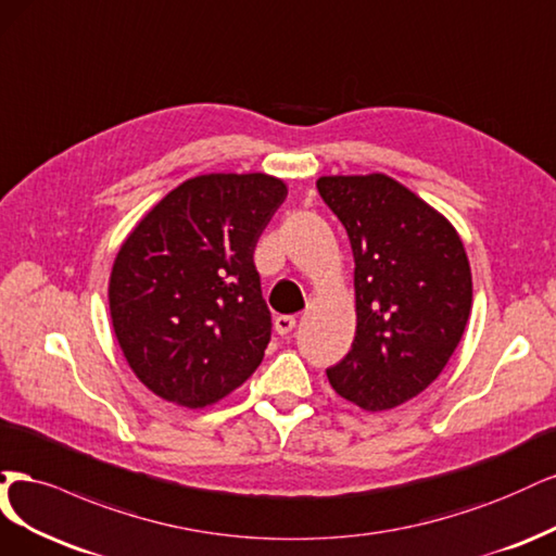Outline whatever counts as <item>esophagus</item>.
Listing matches in <instances>:
<instances>
[{
  "mask_svg": "<svg viewBox=\"0 0 556 556\" xmlns=\"http://www.w3.org/2000/svg\"><path fill=\"white\" fill-rule=\"evenodd\" d=\"M293 328H295V316H277V318H275V330H277L281 337L289 334Z\"/></svg>",
  "mask_w": 556,
  "mask_h": 556,
  "instance_id": "esophagus-1",
  "label": "esophagus"
}]
</instances>
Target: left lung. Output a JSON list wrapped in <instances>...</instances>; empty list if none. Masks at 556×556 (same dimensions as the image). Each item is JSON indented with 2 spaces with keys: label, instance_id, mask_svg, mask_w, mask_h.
<instances>
[{
  "label": "left lung",
  "instance_id": "1",
  "mask_svg": "<svg viewBox=\"0 0 556 556\" xmlns=\"http://www.w3.org/2000/svg\"><path fill=\"white\" fill-rule=\"evenodd\" d=\"M316 187L355 261V339L328 381L365 410L395 408L434 383L467 328V252L441 212L383 173L326 175Z\"/></svg>",
  "mask_w": 556,
  "mask_h": 556
}]
</instances>
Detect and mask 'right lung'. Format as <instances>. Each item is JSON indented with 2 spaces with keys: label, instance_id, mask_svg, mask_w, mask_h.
Returning <instances> with one entry per match:
<instances>
[{
  "label": "right lung",
  "instance_id": "obj_1",
  "mask_svg": "<svg viewBox=\"0 0 556 556\" xmlns=\"http://www.w3.org/2000/svg\"><path fill=\"white\" fill-rule=\"evenodd\" d=\"M286 193L265 173L191 177L122 242L109 281L113 330L161 400L210 406L261 365L273 320L254 249Z\"/></svg>",
  "mask_w": 556,
  "mask_h": 556
}]
</instances>
